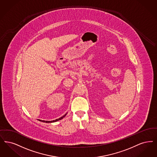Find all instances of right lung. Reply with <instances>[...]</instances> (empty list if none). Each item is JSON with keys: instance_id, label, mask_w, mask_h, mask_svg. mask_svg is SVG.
<instances>
[{"instance_id": "add662e5", "label": "right lung", "mask_w": 157, "mask_h": 157, "mask_svg": "<svg viewBox=\"0 0 157 157\" xmlns=\"http://www.w3.org/2000/svg\"><path fill=\"white\" fill-rule=\"evenodd\" d=\"M67 115V113L65 114V115H63V117H60V118H59L58 119L55 120H52V121H45V120H39L40 121H42V122H45V123H52V122H56V121H58V120H59L63 119V118L65 116Z\"/></svg>"}]
</instances>
